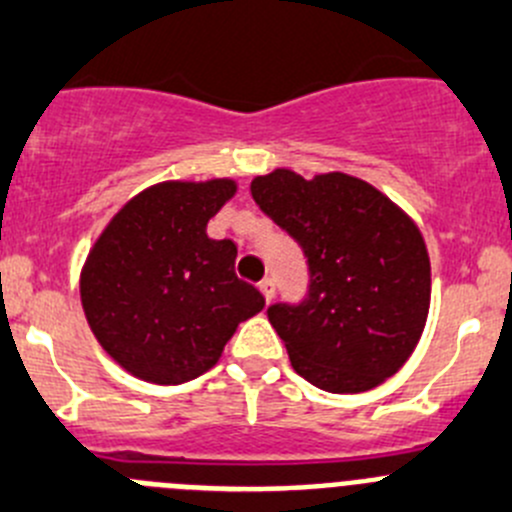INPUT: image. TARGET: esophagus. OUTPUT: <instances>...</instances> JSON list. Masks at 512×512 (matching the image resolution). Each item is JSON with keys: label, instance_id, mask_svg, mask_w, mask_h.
I'll return each instance as SVG.
<instances>
[{"label": "esophagus", "instance_id": "1", "mask_svg": "<svg viewBox=\"0 0 512 512\" xmlns=\"http://www.w3.org/2000/svg\"><path fill=\"white\" fill-rule=\"evenodd\" d=\"M259 289H261V294L266 296V301H271L274 299V294H276V284H274V279H264L259 284Z\"/></svg>", "mask_w": 512, "mask_h": 512}]
</instances>
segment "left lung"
Returning <instances> with one entry per match:
<instances>
[{"mask_svg": "<svg viewBox=\"0 0 512 512\" xmlns=\"http://www.w3.org/2000/svg\"><path fill=\"white\" fill-rule=\"evenodd\" d=\"M251 196L309 259V299L269 309L296 374L334 394L397 374L430 314V253L417 223L342 170L301 178L276 168L251 180Z\"/></svg>", "mask_w": 512, "mask_h": 512, "instance_id": "8db88e82", "label": "left lung"}]
</instances>
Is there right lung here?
Segmentation results:
<instances>
[{
  "label": "right lung",
  "instance_id": "add662e5",
  "mask_svg": "<svg viewBox=\"0 0 512 512\" xmlns=\"http://www.w3.org/2000/svg\"><path fill=\"white\" fill-rule=\"evenodd\" d=\"M238 191L233 178L163 180L130 198L92 243L80 299L92 334L125 372L183 384L221 359L266 299L233 271L236 243L206 226Z\"/></svg>",
  "mask_w": 512,
  "mask_h": 512
}]
</instances>
